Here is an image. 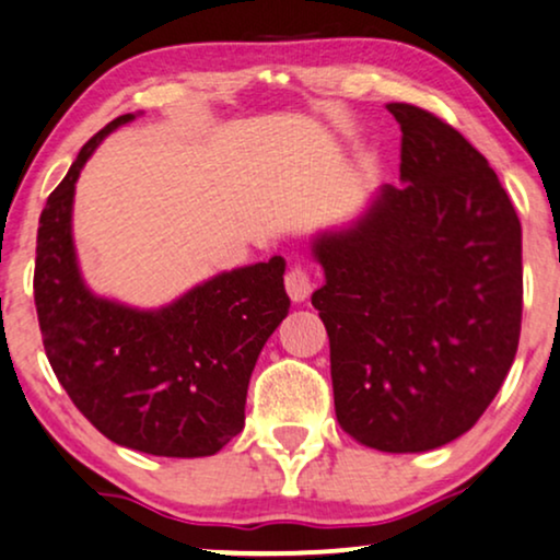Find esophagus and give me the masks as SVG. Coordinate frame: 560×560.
<instances>
[{"instance_id": "esophagus-1", "label": "esophagus", "mask_w": 560, "mask_h": 560, "mask_svg": "<svg viewBox=\"0 0 560 560\" xmlns=\"http://www.w3.org/2000/svg\"><path fill=\"white\" fill-rule=\"evenodd\" d=\"M285 291H288V295H291L295 303L306 301L308 295H312L314 282H312V278H308V269L306 267L293 265L291 269H288V272H285Z\"/></svg>"}]
</instances>
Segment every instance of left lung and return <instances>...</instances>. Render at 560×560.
Masks as SVG:
<instances>
[{
    "mask_svg": "<svg viewBox=\"0 0 560 560\" xmlns=\"http://www.w3.org/2000/svg\"><path fill=\"white\" fill-rule=\"evenodd\" d=\"M399 178L350 228L314 238L342 431L378 452H428L478 423L522 329V225L478 150L439 116L386 103Z\"/></svg>",
    "mask_w": 560,
    "mask_h": 560,
    "instance_id": "1",
    "label": "left lung"
}]
</instances>
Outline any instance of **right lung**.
Returning a JSON list of instances; mask_svg holds the SVG:
<instances>
[{
	"label": "right lung",
	"mask_w": 560,
	"mask_h": 560,
	"mask_svg": "<svg viewBox=\"0 0 560 560\" xmlns=\"http://www.w3.org/2000/svg\"><path fill=\"white\" fill-rule=\"evenodd\" d=\"M90 137L38 220L33 295L46 358L74 407L114 444L155 457H210L244 428L257 358L288 316L285 259L220 272L144 312L95 295L80 275L72 202Z\"/></svg>",
	"instance_id": "right-lung-1"
}]
</instances>
